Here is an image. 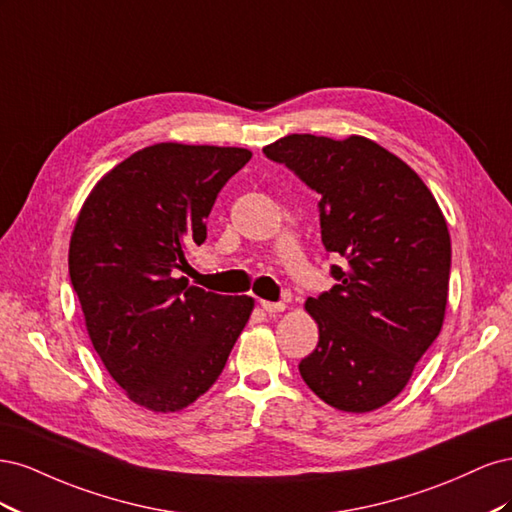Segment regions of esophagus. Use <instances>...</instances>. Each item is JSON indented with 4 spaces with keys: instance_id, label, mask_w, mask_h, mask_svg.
Here are the masks:
<instances>
[{
    "instance_id": "esophagus-1",
    "label": "esophagus",
    "mask_w": 512,
    "mask_h": 512,
    "mask_svg": "<svg viewBox=\"0 0 512 512\" xmlns=\"http://www.w3.org/2000/svg\"><path fill=\"white\" fill-rule=\"evenodd\" d=\"M260 307L265 309L267 314H280V312H284V309H286L284 303H271V301H260Z\"/></svg>"
}]
</instances>
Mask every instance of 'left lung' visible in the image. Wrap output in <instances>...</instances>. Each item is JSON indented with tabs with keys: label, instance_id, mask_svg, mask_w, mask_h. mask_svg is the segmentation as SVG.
<instances>
[{
	"label": "left lung",
	"instance_id": "8db88e82",
	"mask_svg": "<svg viewBox=\"0 0 512 512\" xmlns=\"http://www.w3.org/2000/svg\"><path fill=\"white\" fill-rule=\"evenodd\" d=\"M262 153L320 194L322 245L344 258L331 267L337 284L305 301L320 339L301 378L337 410L389 404L444 322L451 237L436 198L363 136L290 134Z\"/></svg>",
	"mask_w": 512,
	"mask_h": 512
}]
</instances>
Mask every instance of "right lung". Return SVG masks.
Listing matches in <instances>:
<instances>
[{"instance_id": "1", "label": "right lung", "mask_w": 512, "mask_h": 512, "mask_svg": "<svg viewBox=\"0 0 512 512\" xmlns=\"http://www.w3.org/2000/svg\"><path fill=\"white\" fill-rule=\"evenodd\" d=\"M239 147L160 143L132 153L87 196L70 239V282L108 374L138 406L177 412L218 380L252 297L190 286L175 269L207 239Z\"/></svg>"}]
</instances>
